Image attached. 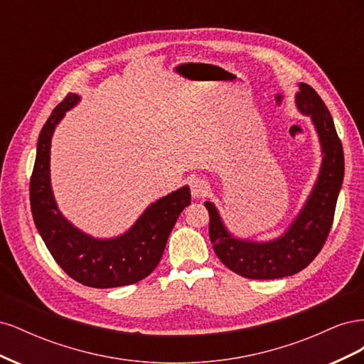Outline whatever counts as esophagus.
<instances>
[{
    "label": "esophagus",
    "instance_id": "esophagus-1",
    "mask_svg": "<svg viewBox=\"0 0 364 364\" xmlns=\"http://www.w3.org/2000/svg\"><path fill=\"white\" fill-rule=\"evenodd\" d=\"M190 188H191V196L194 197V199H197V197L203 196V193L206 191L208 182L205 179H200V178H193L190 181Z\"/></svg>",
    "mask_w": 364,
    "mask_h": 364
}]
</instances>
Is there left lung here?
<instances>
[{"label": "left lung", "instance_id": "left-lung-1", "mask_svg": "<svg viewBox=\"0 0 364 364\" xmlns=\"http://www.w3.org/2000/svg\"><path fill=\"white\" fill-rule=\"evenodd\" d=\"M294 102L297 111L311 118L321 142L322 164L310 196L285 232L269 241L238 238L229 232L215 205L205 202L209 213V238L218 259L249 279L291 277L317 257L331 229L343 183V147L328 107L313 87L305 83H299Z\"/></svg>", "mask_w": 364, "mask_h": 364}]
</instances>
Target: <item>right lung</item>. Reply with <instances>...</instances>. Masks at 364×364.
Wrapping results in <instances>:
<instances>
[{
	"mask_svg": "<svg viewBox=\"0 0 364 364\" xmlns=\"http://www.w3.org/2000/svg\"><path fill=\"white\" fill-rule=\"evenodd\" d=\"M79 102V95L68 94L41 130L30 179L31 214L43 243L68 277L94 289L123 287L147 278L156 269L171 229L191 203L190 186L149 205L134 226L118 237L94 238L75 228L54 199L50 149L54 129Z\"/></svg>",
	"mask_w": 364,
	"mask_h": 364,
	"instance_id": "add662e5",
	"label": "right lung"
}]
</instances>
